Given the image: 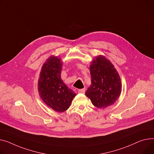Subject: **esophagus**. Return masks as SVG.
Instances as JSON below:
<instances>
[{
    "label": "esophagus",
    "instance_id": "obj_1",
    "mask_svg": "<svg viewBox=\"0 0 154 154\" xmlns=\"http://www.w3.org/2000/svg\"><path fill=\"white\" fill-rule=\"evenodd\" d=\"M78 93L79 94H84L85 93V89H79L78 90Z\"/></svg>",
    "mask_w": 154,
    "mask_h": 154
}]
</instances>
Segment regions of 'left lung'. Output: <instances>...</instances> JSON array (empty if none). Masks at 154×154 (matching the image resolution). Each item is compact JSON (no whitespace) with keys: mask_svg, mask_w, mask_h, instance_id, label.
<instances>
[{"mask_svg":"<svg viewBox=\"0 0 154 154\" xmlns=\"http://www.w3.org/2000/svg\"><path fill=\"white\" fill-rule=\"evenodd\" d=\"M91 85L85 92L92 104L103 109L115 103L121 90L120 76L113 64L105 56L95 57L90 65Z\"/></svg>","mask_w":154,"mask_h":154,"instance_id":"1","label":"left lung"}]
</instances>
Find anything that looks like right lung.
<instances>
[{
  "label": "right lung",
  "instance_id": "right-lung-1",
  "mask_svg": "<svg viewBox=\"0 0 154 154\" xmlns=\"http://www.w3.org/2000/svg\"><path fill=\"white\" fill-rule=\"evenodd\" d=\"M63 65L60 57L53 55L49 57L42 66L38 82L41 98L49 108L59 112L66 111L76 95L61 79Z\"/></svg>",
  "mask_w": 154,
  "mask_h": 154
}]
</instances>
